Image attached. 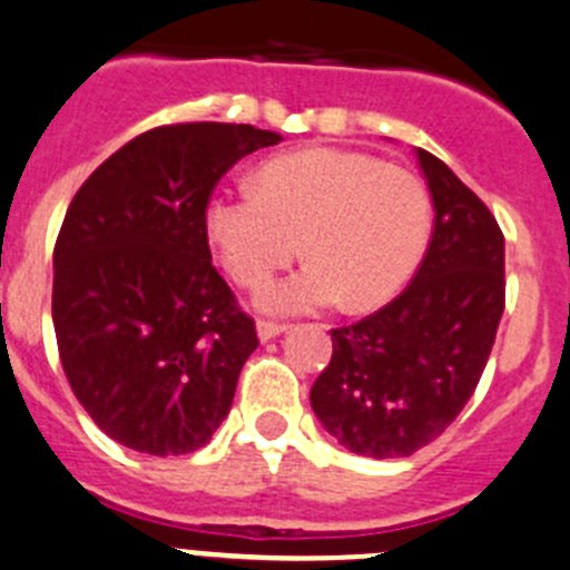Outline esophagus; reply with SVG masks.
<instances>
[{"instance_id": "obj_1", "label": "esophagus", "mask_w": 570, "mask_h": 570, "mask_svg": "<svg viewBox=\"0 0 570 570\" xmlns=\"http://www.w3.org/2000/svg\"><path fill=\"white\" fill-rule=\"evenodd\" d=\"M286 323H273V321H258L255 323V332H258V340L261 343H267V340L278 337V334L286 332Z\"/></svg>"}]
</instances>
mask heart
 Returning a JSON list of instances; mask_svg holds the SVG:
<instances>
[{
  "mask_svg": "<svg viewBox=\"0 0 570 570\" xmlns=\"http://www.w3.org/2000/svg\"><path fill=\"white\" fill-rule=\"evenodd\" d=\"M207 244L238 286H261L303 249L309 264L264 286L269 312L343 301L376 309L413 278L430 236V196L405 168L348 148L278 154L253 188L207 199Z\"/></svg>",
  "mask_w": 570,
  "mask_h": 570,
  "instance_id": "1",
  "label": "heart"
}]
</instances>
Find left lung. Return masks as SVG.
I'll return each mask as SVG.
<instances>
[{
  "mask_svg": "<svg viewBox=\"0 0 570 570\" xmlns=\"http://www.w3.org/2000/svg\"><path fill=\"white\" fill-rule=\"evenodd\" d=\"M433 238L411 286L354 326L332 328L312 411L345 450L405 459L439 439L475 393L507 301L503 233L439 157L416 148Z\"/></svg>",
  "mask_w": 570,
  "mask_h": 570,
  "instance_id": "8db88e82",
  "label": "left lung"
}]
</instances>
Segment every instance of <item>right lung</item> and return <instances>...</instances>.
I'll return each mask as SVG.
<instances>
[{"label":"right lung","mask_w":570,"mask_h":570,"mask_svg":"<svg viewBox=\"0 0 570 570\" xmlns=\"http://www.w3.org/2000/svg\"><path fill=\"white\" fill-rule=\"evenodd\" d=\"M244 124L159 126L117 148L69 202L52 253V326L72 393L117 444L185 455L227 416L258 348L210 264L205 205L247 154Z\"/></svg>","instance_id":"right-lung-1"}]
</instances>
